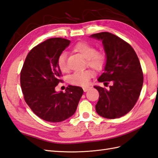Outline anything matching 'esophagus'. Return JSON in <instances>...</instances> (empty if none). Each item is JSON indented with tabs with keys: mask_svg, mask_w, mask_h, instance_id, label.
I'll list each match as a JSON object with an SVG mask.
<instances>
[{
	"mask_svg": "<svg viewBox=\"0 0 158 158\" xmlns=\"http://www.w3.org/2000/svg\"><path fill=\"white\" fill-rule=\"evenodd\" d=\"M91 89V87L90 86H84L83 87V90L85 91V92H86V91H88L89 90H90Z\"/></svg>",
	"mask_w": 158,
	"mask_h": 158,
	"instance_id": "1",
	"label": "esophagus"
}]
</instances>
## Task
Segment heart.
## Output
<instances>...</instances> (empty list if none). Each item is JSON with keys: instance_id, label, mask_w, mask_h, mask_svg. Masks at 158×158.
<instances>
[{"instance_id": "obj_1", "label": "heart", "mask_w": 158, "mask_h": 158, "mask_svg": "<svg viewBox=\"0 0 158 158\" xmlns=\"http://www.w3.org/2000/svg\"><path fill=\"white\" fill-rule=\"evenodd\" d=\"M73 51L78 52L82 57L86 59V65L92 69L99 71L103 68L106 61V56L101 52H96V49L92 45L81 42L77 43ZM57 65L62 72H68V65L66 61V53L62 52L57 59ZM93 76L90 70H85L83 72H75L68 77L69 83L76 86H85L88 85L90 79Z\"/></svg>"}]
</instances>
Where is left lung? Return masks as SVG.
<instances>
[{
	"label": "left lung",
	"instance_id": "left-lung-1",
	"mask_svg": "<svg viewBox=\"0 0 158 158\" xmlns=\"http://www.w3.org/2000/svg\"><path fill=\"white\" fill-rule=\"evenodd\" d=\"M90 37L102 41L106 55L97 80L105 85L111 83L109 89L94 86L99 93L96 111L106 118H120L132 110L141 93L143 74L139 59L131 45L113 34L101 32Z\"/></svg>",
	"mask_w": 158,
	"mask_h": 158
}]
</instances>
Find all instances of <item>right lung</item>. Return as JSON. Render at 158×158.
Wrapping results in <instances>:
<instances>
[{
    "label": "right lung",
    "mask_w": 158,
    "mask_h": 158,
    "mask_svg": "<svg viewBox=\"0 0 158 158\" xmlns=\"http://www.w3.org/2000/svg\"><path fill=\"white\" fill-rule=\"evenodd\" d=\"M70 40L50 38L31 49L27 55L20 76L26 103L37 116L47 122L64 121L74 114L83 94L81 87L69 85L65 93L56 92L61 80L57 59Z\"/></svg>",
    "instance_id": "add662e5"
}]
</instances>
